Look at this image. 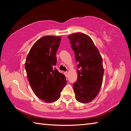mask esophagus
Instances as JSON below:
<instances>
[{"label":"esophagus","instance_id":"obj_1","mask_svg":"<svg viewBox=\"0 0 131 131\" xmlns=\"http://www.w3.org/2000/svg\"><path fill=\"white\" fill-rule=\"evenodd\" d=\"M64 74H65V75L66 76V77H68V72H67V71L65 72H64Z\"/></svg>","mask_w":131,"mask_h":131}]
</instances>
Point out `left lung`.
I'll return each mask as SVG.
<instances>
[{
    "label": "left lung",
    "instance_id": "obj_1",
    "mask_svg": "<svg viewBox=\"0 0 131 131\" xmlns=\"http://www.w3.org/2000/svg\"><path fill=\"white\" fill-rule=\"evenodd\" d=\"M68 38L79 69L78 79L73 84L76 99L82 103H89L97 96L102 86L104 74L102 57L89 36L77 33Z\"/></svg>",
    "mask_w": 131,
    "mask_h": 131
}]
</instances>
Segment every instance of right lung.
Here are the masks:
<instances>
[{
  "label": "right lung",
  "instance_id": "1",
  "mask_svg": "<svg viewBox=\"0 0 131 131\" xmlns=\"http://www.w3.org/2000/svg\"><path fill=\"white\" fill-rule=\"evenodd\" d=\"M61 37L47 36L33 44L25 62L28 80L38 98L46 102L56 101L66 84L65 75L59 72L56 52Z\"/></svg>",
  "mask_w": 131,
  "mask_h": 131
}]
</instances>
